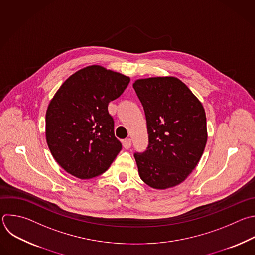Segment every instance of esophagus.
<instances>
[{"instance_id": "esophagus-1", "label": "esophagus", "mask_w": 255, "mask_h": 255, "mask_svg": "<svg viewBox=\"0 0 255 255\" xmlns=\"http://www.w3.org/2000/svg\"><path fill=\"white\" fill-rule=\"evenodd\" d=\"M123 147L125 148V149H129L130 147H131V145H132V141H131V139H125V140H123Z\"/></svg>"}]
</instances>
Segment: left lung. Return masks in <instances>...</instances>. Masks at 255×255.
Wrapping results in <instances>:
<instances>
[{
	"mask_svg": "<svg viewBox=\"0 0 255 255\" xmlns=\"http://www.w3.org/2000/svg\"><path fill=\"white\" fill-rule=\"evenodd\" d=\"M133 88L144 108L149 137L147 150L134 154L139 176L155 189L174 187L188 177L203 154L204 108L175 77L138 79Z\"/></svg>",
	"mask_w": 255,
	"mask_h": 255,
	"instance_id": "obj_1",
	"label": "left lung"
}]
</instances>
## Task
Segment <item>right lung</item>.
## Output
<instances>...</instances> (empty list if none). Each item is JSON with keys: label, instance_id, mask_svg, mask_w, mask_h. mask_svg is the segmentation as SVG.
<instances>
[{"label": "right lung", "instance_id": "right-lung-1", "mask_svg": "<svg viewBox=\"0 0 255 255\" xmlns=\"http://www.w3.org/2000/svg\"><path fill=\"white\" fill-rule=\"evenodd\" d=\"M129 82L123 74L92 65L71 75L56 92L46 112V140L66 172L90 179L110 167L122 145L108 104Z\"/></svg>", "mask_w": 255, "mask_h": 255}]
</instances>
